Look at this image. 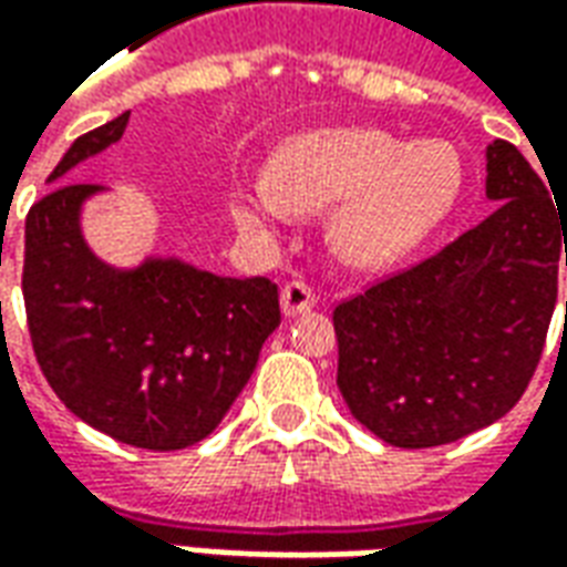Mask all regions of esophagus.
<instances>
[{
    "label": "esophagus",
    "mask_w": 567,
    "mask_h": 567,
    "mask_svg": "<svg viewBox=\"0 0 567 567\" xmlns=\"http://www.w3.org/2000/svg\"><path fill=\"white\" fill-rule=\"evenodd\" d=\"M316 291L309 288L307 282H300V279H295V282H288L282 288V312L285 316H300V312H307V309L316 307Z\"/></svg>",
    "instance_id": "34e87169"
}]
</instances>
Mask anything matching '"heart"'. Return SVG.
I'll return each instance as SVG.
<instances>
[{
  "label": "heart",
  "instance_id": "1",
  "mask_svg": "<svg viewBox=\"0 0 567 567\" xmlns=\"http://www.w3.org/2000/svg\"><path fill=\"white\" fill-rule=\"evenodd\" d=\"M464 169L450 142H404L389 130L331 127L276 151L270 182L234 187L230 212L246 230L282 218L331 215L333 251L358 270H382L450 218Z\"/></svg>",
  "mask_w": 567,
  "mask_h": 567
}]
</instances>
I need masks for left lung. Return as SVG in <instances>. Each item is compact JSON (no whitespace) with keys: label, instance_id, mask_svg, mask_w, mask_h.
<instances>
[{"label":"left lung","instance_id":"left-lung-1","mask_svg":"<svg viewBox=\"0 0 567 567\" xmlns=\"http://www.w3.org/2000/svg\"><path fill=\"white\" fill-rule=\"evenodd\" d=\"M486 173L498 203L486 221L333 309L340 394L392 446H443L498 422L547 343L567 221L516 145L492 142Z\"/></svg>","mask_w":567,"mask_h":567}]
</instances>
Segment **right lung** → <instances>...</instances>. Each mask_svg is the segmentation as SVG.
<instances>
[{
	"label": "right lung",
	"instance_id": "right-lung-1",
	"mask_svg": "<svg viewBox=\"0 0 567 567\" xmlns=\"http://www.w3.org/2000/svg\"><path fill=\"white\" fill-rule=\"evenodd\" d=\"M130 112L84 133L27 215L23 303L35 361L56 398L109 437L173 452L209 437L255 373L279 312L267 276L234 279L175 258L115 270L81 236L100 185L66 173L115 145Z\"/></svg>",
	"mask_w": 567,
	"mask_h": 567
}]
</instances>
